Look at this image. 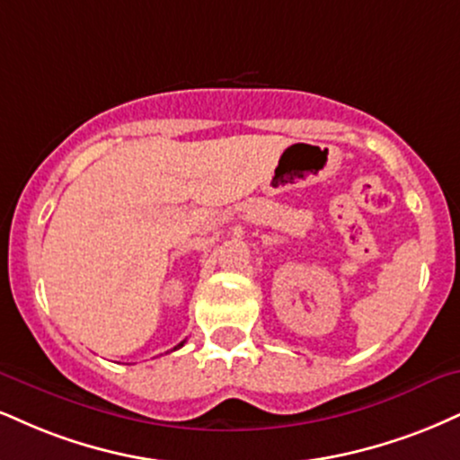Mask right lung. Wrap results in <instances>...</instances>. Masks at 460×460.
<instances>
[{
    "label": "right lung",
    "mask_w": 460,
    "mask_h": 460,
    "mask_svg": "<svg viewBox=\"0 0 460 460\" xmlns=\"http://www.w3.org/2000/svg\"><path fill=\"white\" fill-rule=\"evenodd\" d=\"M184 342H186V341H181V342H180V345H177V347H173V351H175V349H180V347H181V345H184Z\"/></svg>",
    "instance_id": "1"
}]
</instances>
